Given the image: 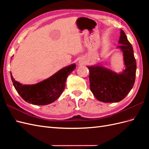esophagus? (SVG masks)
<instances>
[{
  "mask_svg": "<svg viewBox=\"0 0 149 149\" xmlns=\"http://www.w3.org/2000/svg\"><path fill=\"white\" fill-rule=\"evenodd\" d=\"M84 63V62L81 61V62H80V63Z\"/></svg>",
  "mask_w": 149,
  "mask_h": 149,
  "instance_id": "esophagus-1",
  "label": "esophagus"
}]
</instances>
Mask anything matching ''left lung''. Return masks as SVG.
Here are the masks:
<instances>
[{
	"mask_svg": "<svg viewBox=\"0 0 149 149\" xmlns=\"http://www.w3.org/2000/svg\"><path fill=\"white\" fill-rule=\"evenodd\" d=\"M119 46L123 52L125 68L118 74L104 66H87L89 70L90 89L97 100L116 102L123 100L132 89L136 79V61L133 48L124 31L120 30Z\"/></svg>",
	"mask_w": 149,
	"mask_h": 149,
	"instance_id": "8db88e82",
	"label": "left lung"
}]
</instances>
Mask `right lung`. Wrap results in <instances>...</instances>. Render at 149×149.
<instances>
[{"label": "right lung", "instance_id": "right-lung-1", "mask_svg": "<svg viewBox=\"0 0 149 149\" xmlns=\"http://www.w3.org/2000/svg\"><path fill=\"white\" fill-rule=\"evenodd\" d=\"M75 68L74 64L65 67L49 78L33 85H23L13 79L12 74L10 76L16 91L24 101L34 105H47L60 97L67 77Z\"/></svg>", "mask_w": 149, "mask_h": 149}]
</instances>
